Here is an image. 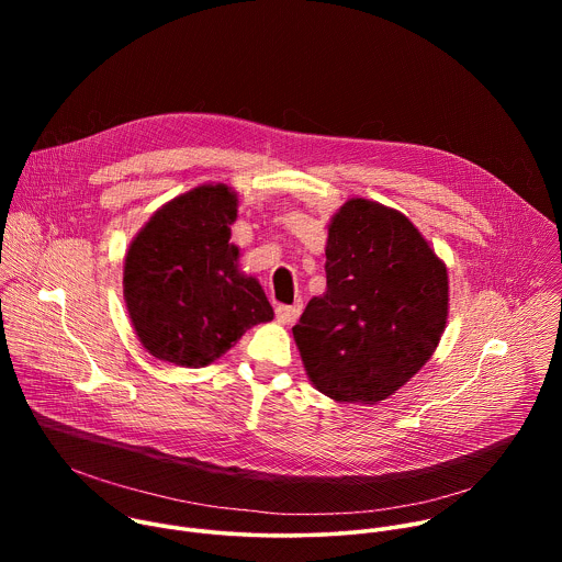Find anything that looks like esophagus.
<instances>
[{"instance_id": "34e87169", "label": "esophagus", "mask_w": 562, "mask_h": 562, "mask_svg": "<svg viewBox=\"0 0 562 562\" xmlns=\"http://www.w3.org/2000/svg\"><path fill=\"white\" fill-rule=\"evenodd\" d=\"M300 313H302V304L300 302L276 306V317H278V323H282V325H293L295 319L300 317Z\"/></svg>"}]
</instances>
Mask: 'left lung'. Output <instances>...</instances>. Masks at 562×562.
Returning <instances> with one entry per match:
<instances>
[{
    "label": "left lung",
    "mask_w": 562,
    "mask_h": 562,
    "mask_svg": "<svg viewBox=\"0 0 562 562\" xmlns=\"http://www.w3.org/2000/svg\"><path fill=\"white\" fill-rule=\"evenodd\" d=\"M327 291L293 338L311 384L336 403L375 405L434 356L449 315L445 262L414 222L351 198L329 222Z\"/></svg>",
    "instance_id": "8db88e82"
}]
</instances>
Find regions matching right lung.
I'll return each mask as SVG.
<instances>
[{
	"instance_id": "obj_1",
	"label": "right lung",
	"mask_w": 562,
	"mask_h": 562,
	"mask_svg": "<svg viewBox=\"0 0 562 562\" xmlns=\"http://www.w3.org/2000/svg\"><path fill=\"white\" fill-rule=\"evenodd\" d=\"M237 193L200 184L165 206L131 239L124 302L142 347L178 367H206L247 329L273 319L265 289L239 271L231 245Z\"/></svg>"
}]
</instances>
